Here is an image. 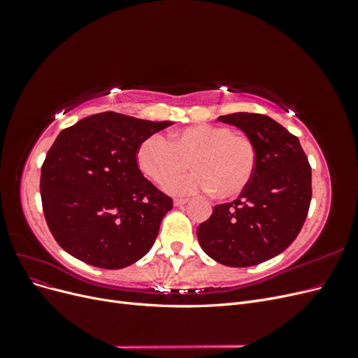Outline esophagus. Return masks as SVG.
I'll return each instance as SVG.
<instances>
[{"mask_svg":"<svg viewBox=\"0 0 358 358\" xmlns=\"http://www.w3.org/2000/svg\"><path fill=\"white\" fill-rule=\"evenodd\" d=\"M173 203H175V206H183L188 203V199H175L173 200Z\"/></svg>","mask_w":358,"mask_h":358,"instance_id":"esophagus-1","label":"esophagus"}]
</instances>
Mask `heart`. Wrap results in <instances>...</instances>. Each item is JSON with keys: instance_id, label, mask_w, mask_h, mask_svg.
<instances>
[{"instance_id": "b5f03b06", "label": "heart", "mask_w": 358, "mask_h": 358, "mask_svg": "<svg viewBox=\"0 0 358 358\" xmlns=\"http://www.w3.org/2000/svg\"><path fill=\"white\" fill-rule=\"evenodd\" d=\"M196 170L180 180L172 178L189 166ZM137 164L155 183L171 192L212 191L221 200L234 199L248 188L257 169V148L251 137L231 127L197 124L170 134L146 137L137 150Z\"/></svg>"}]
</instances>
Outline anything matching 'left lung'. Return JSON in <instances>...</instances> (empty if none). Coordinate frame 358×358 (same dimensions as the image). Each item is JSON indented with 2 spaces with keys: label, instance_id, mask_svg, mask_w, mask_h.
<instances>
[{
  "label": "left lung",
  "instance_id": "left-lung-1",
  "mask_svg": "<svg viewBox=\"0 0 358 358\" xmlns=\"http://www.w3.org/2000/svg\"><path fill=\"white\" fill-rule=\"evenodd\" d=\"M218 121L252 138L257 169L239 197L215 206L197 237L215 262L255 266L285 251L300 233L312 199L310 164L299 138L272 117L239 112Z\"/></svg>",
  "mask_w": 358,
  "mask_h": 358
}]
</instances>
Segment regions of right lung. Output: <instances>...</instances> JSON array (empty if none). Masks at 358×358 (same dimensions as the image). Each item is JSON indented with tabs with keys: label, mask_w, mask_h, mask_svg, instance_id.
Wrapping results in <instances>:
<instances>
[{
	"label": "right lung",
	"mask_w": 358,
	"mask_h": 358,
	"mask_svg": "<svg viewBox=\"0 0 358 358\" xmlns=\"http://www.w3.org/2000/svg\"><path fill=\"white\" fill-rule=\"evenodd\" d=\"M171 122L96 113L62 129L41 166L45 218L80 262L122 268L152 248L173 200L137 164L140 143Z\"/></svg>",
	"instance_id": "obj_1"
}]
</instances>
